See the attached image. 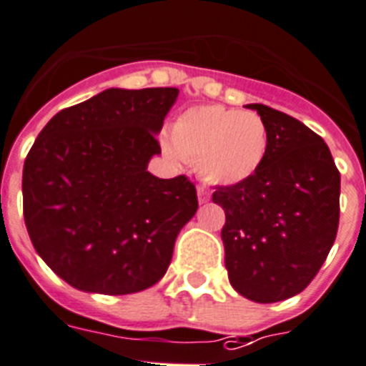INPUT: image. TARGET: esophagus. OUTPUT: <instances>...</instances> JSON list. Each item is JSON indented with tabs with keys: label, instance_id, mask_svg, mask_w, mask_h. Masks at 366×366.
Listing matches in <instances>:
<instances>
[{
	"label": "esophagus",
	"instance_id": "1",
	"mask_svg": "<svg viewBox=\"0 0 366 366\" xmlns=\"http://www.w3.org/2000/svg\"><path fill=\"white\" fill-rule=\"evenodd\" d=\"M197 199H199L201 204L208 203V201H210V190H208L207 187H203V185L197 187Z\"/></svg>",
	"mask_w": 366,
	"mask_h": 366
}]
</instances>
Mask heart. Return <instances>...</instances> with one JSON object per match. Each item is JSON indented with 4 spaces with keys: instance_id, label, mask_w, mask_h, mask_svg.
Returning a JSON list of instances; mask_svg holds the SVG:
<instances>
[{
    "instance_id": "1",
    "label": "heart",
    "mask_w": 366,
    "mask_h": 366,
    "mask_svg": "<svg viewBox=\"0 0 366 366\" xmlns=\"http://www.w3.org/2000/svg\"><path fill=\"white\" fill-rule=\"evenodd\" d=\"M267 127L259 114L201 106L177 117L172 142H163V151L170 158L197 165L210 183L232 187L259 172L267 154Z\"/></svg>"
}]
</instances>
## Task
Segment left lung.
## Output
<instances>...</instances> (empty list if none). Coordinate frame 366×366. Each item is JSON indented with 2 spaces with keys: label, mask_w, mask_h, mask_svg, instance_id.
Instances as JSON below:
<instances>
[{
  "label": "left lung",
  "mask_w": 366,
  "mask_h": 366,
  "mask_svg": "<svg viewBox=\"0 0 366 366\" xmlns=\"http://www.w3.org/2000/svg\"><path fill=\"white\" fill-rule=\"evenodd\" d=\"M267 127V154L252 179L217 187L229 284L259 304L291 298L311 284L340 222V172L307 125L264 104H248Z\"/></svg>",
  "instance_id": "1"
}]
</instances>
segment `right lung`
<instances>
[{"mask_svg": "<svg viewBox=\"0 0 366 366\" xmlns=\"http://www.w3.org/2000/svg\"><path fill=\"white\" fill-rule=\"evenodd\" d=\"M179 89L109 88L59 111L23 167L30 241L75 290L129 295L167 273L177 233L197 210L189 177L147 170Z\"/></svg>", "mask_w": 366, "mask_h": 366, "instance_id": "1", "label": "right lung"}]
</instances>
